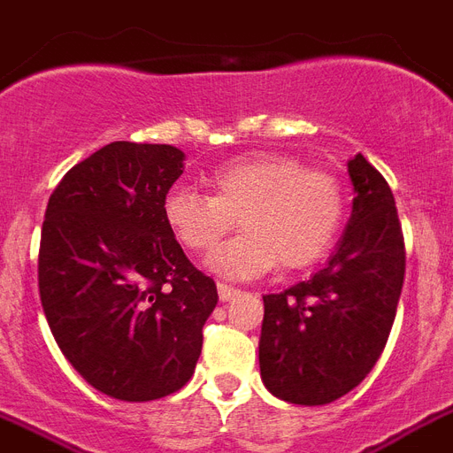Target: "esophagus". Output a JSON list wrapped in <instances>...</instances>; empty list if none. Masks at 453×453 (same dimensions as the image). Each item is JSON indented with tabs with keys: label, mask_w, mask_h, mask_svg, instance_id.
Here are the masks:
<instances>
[{
	"label": "esophagus",
	"mask_w": 453,
	"mask_h": 453,
	"mask_svg": "<svg viewBox=\"0 0 453 453\" xmlns=\"http://www.w3.org/2000/svg\"><path fill=\"white\" fill-rule=\"evenodd\" d=\"M216 288H219V297H220V300H223V303H227V300H233V297L239 293V288H234V286L223 284V281H219V286H216Z\"/></svg>",
	"instance_id": "34e87169"
}]
</instances>
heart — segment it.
Instances as JSON below:
<instances>
[{
	"label": "heart",
	"instance_id": "heart-1",
	"mask_svg": "<svg viewBox=\"0 0 453 453\" xmlns=\"http://www.w3.org/2000/svg\"><path fill=\"white\" fill-rule=\"evenodd\" d=\"M211 195L179 186L165 195L169 233L193 253L211 251L239 226L244 233L214 253L211 265L226 277L297 272L333 249L347 211L344 188L333 172L304 167L281 153H256L216 167Z\"/></svg>",
	"mask_w": 453,
	"mask_h": 453
}]
</instances>
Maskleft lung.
I'll return each mask as SVG.
<instances>
[{"label": "left lung", "instance_id": "obj_1", "mask_svg": "<svg viewBox=\"0 0 453 453\" xmlns=\"http://www.w3.org/2000/svg\"><path fill=\"white\" fill-rule=\"evenodd\" d=\"M354 214L310 281L263 296L260 377L293 405H328L365 380L391 334L405 281V237L384 176L349 160Z\"/></svg>", "mask_w": 453, "mask_h": 453}]
</instances>
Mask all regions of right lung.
<instances>
[{"label": "right lung", "mask_w": 453, "mask_h": 453, "mask_svg": "<svg viewBox=\"0 0 453 453\" xmlns=\"http://www.w3.org/2000/svg\"><path fill=\"white\" fill-rule=\"evenodd\" d=\"M183 174L169 143L113 142L55 186L39 244V296L73 370L116 400L146 403L193 377L219 303L169 233L163 202Z\"/></svg>", "instance_id": "right-lung-1"}]
</instances>
